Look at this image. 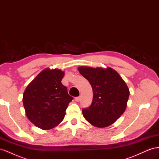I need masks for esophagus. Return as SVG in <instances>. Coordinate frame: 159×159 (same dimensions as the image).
Returning <instances> with one entry per match:
<instances>
[{"label":"esophagus","instance_id":"1","mask_svg":"<svg viewBox=\"0 0 159 159\" xmlns=\"http://www.w3.org/2000/svg\"><path fill=\"white\" fill-rule=\"evenodd\" d=\"M75 102H79L80 101V97H76V98H75Z\"/></svg>","mask_w":159,"mask_h":159}]
</instances>
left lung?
<instances>
[{
  "label": "left lung",
  "mask_w": 159,
  "mask_h": 159,
  "mask_svg": "<svg viewBox=\"0 0 159 159\" xmlns=\"http://www.w3.org/2000/svg\"><path fill=\"white\" fill-rule=\"evenodd\" d=\"M80 73L93 89L91 105L82 109L84 117L92 125L103 128L112 125L127 107L129 89L117 72L111 68L81 66Z\"/></svg>",
  "instance_id": "1"
}]
</instances>
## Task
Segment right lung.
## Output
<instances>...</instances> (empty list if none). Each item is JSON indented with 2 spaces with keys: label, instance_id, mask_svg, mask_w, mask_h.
<instances>
[{
  "label": "right lung",
  "instance_id": "add662e5",
  "mask_svg": "<svg viewBox=\"0 0 159 159\" xmlns=\"http://www.w3.org/2000/svg\"><path fill=\"white\" fill-rule=\"evenodd\" d=\"M64 72L46 68L28 84L23 94V105L30 121L43 130L54 128L64 119L73 98L61 81Z\"/></svg>",
  "mask_w": 159,
  "mask_h": 159
}]
</instances>
